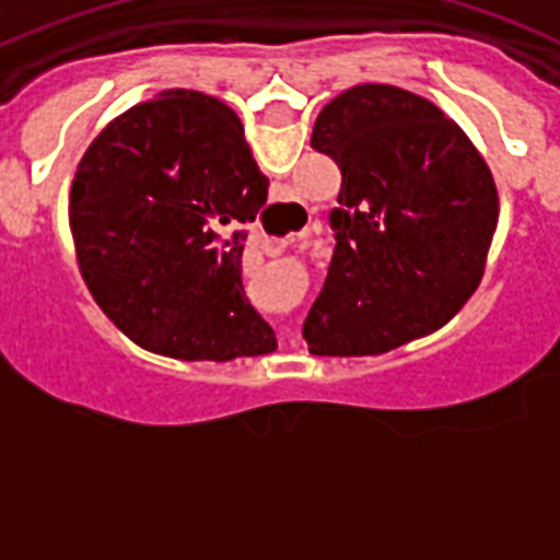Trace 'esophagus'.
Segmentation results:
<instances>
[{
    "label": "esophagus",
    "mask_w": 560,
    "mask_h": 560,
    "mask_svg": "<svg viewBox=\"0 0 560 560\" xmlns=\"http://www.w3.org/2000/svg\"><path fill=\"white\" fill-rule=\"evenodd\" d=\"M260 244H264V249H266V252H280V246H277L275 241H271V237H264V241H260Z\"/></svg>",
    "instance_id": "obj_1"
}]
</instances>
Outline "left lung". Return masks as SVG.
I'll use <instances>...</instances> for the list:
<instances>
[{
	"label": "left lung",
	"instance_id": "8db88e82",
	"mask_svg": "<svg viewBox=\"0 0 560 560\" xmlns=\"http://www.w3.org/2000/svg\"><path fill=\"white\" fill-rule=\"evenodd\" d=\"M311 148L341 171L336 246L305 316L314 355H378L446 325L477 291L499 196L482 153L427 97L361 83L319 112Z\"/></svg>",
	"mask_w": 560,
	"mask_h": 560
}]
</instances>
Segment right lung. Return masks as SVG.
Masks as SVG:
<instances>
[{"instance_id":"right-lung-1","label":"right lung","mask_w":560,"mask_h":560,"mask_svg":"<svg viewBox=\"0 0 560 560\" xmlns=\"http://www.w3.org/2000/svg\"><path fill=\"white\" fill-rule=\"evenodd\" d=\"M237 114L171 89L114 117L86 148L69 224L89 291L140 348L230 361L277 348L244 291L246 221L266 205Z\"/></svg>"}]
</instances>
